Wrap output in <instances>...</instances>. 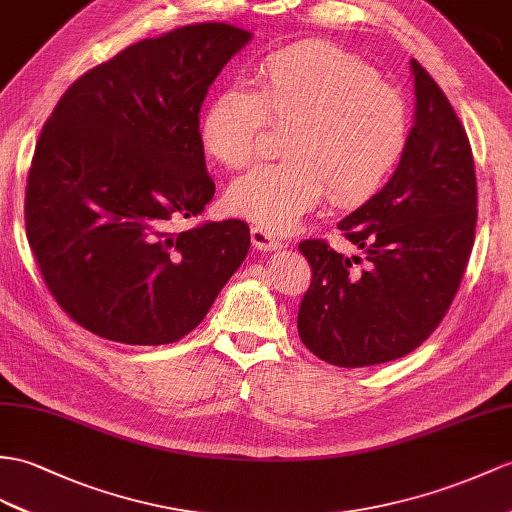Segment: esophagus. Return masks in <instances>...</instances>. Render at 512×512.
<instances>
[{"instance_id": "34e87169", "label": "esophagus", "mask_w": 512, "mask_h": 512, "mask_svg": "<svg viewBox=\"0 0 512 512\" xmlns=\"http://www.w3.org/2000/svg\"><path fill=\"white\" fill-rule=\"evenodd\" d=\"M249 234H252V243L258 249H265V252H271V249H280L284 245L282 239H278L276 234H273L267 228H263V226H252V228H249Z\"/></svg>"}]
</instances>
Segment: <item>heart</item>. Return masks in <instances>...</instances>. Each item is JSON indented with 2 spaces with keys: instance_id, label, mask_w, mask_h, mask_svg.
<instances>
[{
  "instance_id": "b5f03b06",
  "label": "heart",
  "mask_w": 512,
  "mask_h": 512,
  "mask_svg": "<svg viewBox=\"0 0 512 512\" xmlns=\"http://www.w3.org/2000/svg\"><path fill=\"white\" fill-rule=\"evenodd\" d=\"M254 91L226 89L202 115V143L221 165L245 169L269 128H286V160L230 186L232 213L269 230L297 226L323 195L352 208L376 195L408 141L404 95L360 56L328 41L276 49L254 69Z\"/></svg>"
}]
</instances>
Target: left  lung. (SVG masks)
<instances>
[{
    "label": "left lung",
    "instance_id": "left-lung-1",
    "mask_svg": "<svg viewBox=\"0 0 512 512\" xmlns=\"http://www.w3.org/2000/svg\"><path fill=\"white\" fill-rule=\"evenodd\" d=\"M410 67L415 126L400 165L339 223L367 265L323 239L297 245L313 271L297 313L299 339L336 367L380 365L417 350L450 310L473 247L478 186L467 132L430 73L415 58Z\"/></svg>",
    "mask_w": 512,
    "mask_h": 512
}]
</instances>
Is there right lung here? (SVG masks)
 I'll list each match as a JSON object with an SVG mask.
<instances>
[{
    "label": "right lung",
    "mask_w": 512,
    "mask_h": 512,
    "mask_svg": "<svg viewBox=\"0 0 512 512\" xmlns=\"http://www.w3.org/2000/svg\"><path fill=\"white\" fill-rule=\"evenodd\" d=\"M252 39L208 21L121 49L58 99L36 141L26 236L58 306L128 345L199 326L249 252L241 219L178 230L215 195L199 110Z\"/></svg>",
    "instance_id": "right-lung-1"
}]
</instances>
